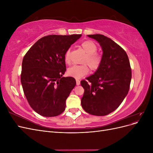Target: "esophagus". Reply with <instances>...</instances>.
Wrapping results in <instances>:
<instances>
[{
  "label": "esophagus",
  "mask_w": 153,
  "mask_h": 153,
  "mask_svg": "<svg viewBox=\"0 0 153 153\" xmlns=\"http://www.w3.org/2000/svg\"><path fill=\"white\" fill-rule=\"evenodd\" d=\"M76 85H79L80 84V81L78 80V79H76Z\"/></svg>",
  "instance_id": "esophagus-1"
}]
</instances>
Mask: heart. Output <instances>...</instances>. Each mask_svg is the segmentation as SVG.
<instances>
[{"label":"heart","mask_w":153,"mask_h":153,"mask_svg":"<svg viewBox=\"0 0 153 153\" xmlns=\"http://www.w3.org/2000/svg\"><path fill=\"white\" fill-rule=\"evenodd\" d=\"M81 47L86 53L83 63L87 64L92 71L98 69L102 62V56L96 52L97 46L92 41L87 40L82 43ZM64 61L68 64L70 62V50H68L64 54ZM89 72V68L86 64L75 65L68 69V74L73 78L78 79L85 76Z\"/></svg>","instance_id":"obj_1"}]
</instances>
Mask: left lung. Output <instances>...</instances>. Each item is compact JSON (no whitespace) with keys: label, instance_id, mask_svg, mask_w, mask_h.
I'll list each match as a JSON object with an SVG mask.
<instances>
[{"label":"left lung","instance_id":"obj_1","mask_svg":"<svg viewBox=\"0 0 153 153\" xmlns=\"http://www.w3.org/2000/svg\"><path fill=\"white\" fill-rule=\"evenodd\" d=\"M100 43L103 50L102 62L92 75L80 82L84 89L81 105L85 112L98 116L112 112L128 93L131 69L126 52L108 37L88 35Z\"/></svg>","mask_w":153,"mask_h":153}]
</instances>
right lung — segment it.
I'll return each mask as SVG.
<instances>
[{"label":"right lung","instance_id":"1","mask_svg":"<svg viewBox=\"0 0 153 153\" xmlns=\"http://www.w3.org/2000/svg\"><path fill=\"white\" fill-rule=\"evenodd\" d=\"M81 34L48 35L32 46L23 59L21 83L30 107L45 117L62 114L66 100L76 85L66 71L64 54Z\"/></svg>","mask_w":153,"mask_h":153}]
</instances>
